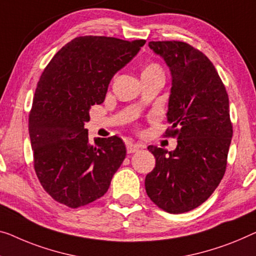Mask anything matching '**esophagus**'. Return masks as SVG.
Listing matches in <instances>:
<instances>
[{"label":"esophagus","mask_w":256,"mask_h":256,"mask_svg":"<svg viewBox=\"0 0 256 256\" xmlns=\"http://www.w3.org/2000/svg\"><path fill=\"white\" fill-rule=\"evenodd\" d=\"M140 148H141V144H126L128 154H133V152H138Z\"/></svg>","instance_id":"esophagus-1"}]
</instances>
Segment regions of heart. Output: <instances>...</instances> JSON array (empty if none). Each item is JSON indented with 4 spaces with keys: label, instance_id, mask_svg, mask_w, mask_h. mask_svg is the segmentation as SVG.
<instances>
[{
    "label": "heart",
    "instance_id": "1",
    "mask_svg": "<svg viewBox=\"0 0 256 256\" xmlns=\"http://www.w3.org/2000/svg\"><path fill=\"white\" fill-rule=\"evenodd\" d=\"M150 71H162V70H161V66H160L158 64L150 63V64H148V66H146L144 72H150Z\"/></svg>",
    "mask_w": 256,
    "mask_h": 256
}]
</instances>
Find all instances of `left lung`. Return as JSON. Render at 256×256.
I'll return each mask as SVG.
<instances>
[{"mask_svg": "<svg viewBox=\"0 0 256 256\" xmlns=\"http://www.w3.org/2000/svg\"><path fill=\"white\" fill-rule=\"evenodd\" d=\"M172 77L166 136L172 152L148 146L154 170L144 179L147 196L170 214L192 210L212 196L226 169L232 123L226 86L204 52L182 41H150Z\"/></svg>", "mask_w": 256, "mask_h": 256, "instance_id": "1", "label": "left lung"}]
</instances>
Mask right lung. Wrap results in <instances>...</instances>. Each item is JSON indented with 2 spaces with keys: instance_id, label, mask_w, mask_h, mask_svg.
Returning <instances> with one entry per match:
<instances>
[{
  "instance_id": "1",
  "label": "right lung",
  "mask_w": 256,
  "mask_h": 256,
  "mask_svg": "<svg viewBox=\"0 0 256 256\" xmlns=\"http://www.w3.org/2000/svg\"><path fill=\"white\" fill-rule=\"evenodd\" d=\"M146 40L78 36L56 52L38 82L28 117L34 170L46 192L70 208L104 196L126 156L114 136L88 142L90 109Z\"/></svg>"
}]
</instances>
